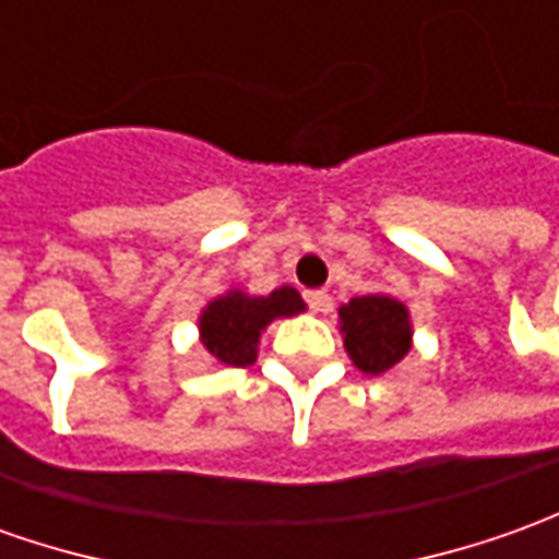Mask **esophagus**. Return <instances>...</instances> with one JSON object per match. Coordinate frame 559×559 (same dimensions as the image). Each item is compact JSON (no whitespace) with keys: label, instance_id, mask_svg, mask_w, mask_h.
I'll return each instance as SVG.
<instances>
[{"label":"esophagus","instance_id":"1","mask_svg":"<svg viewBox=\"0 0 559 559\" xmlns=\"http://www.w3.org/2000/svg\"><path fill=\"white\" fill-rule=\"evenodd\" d=\"M306 302H309L311 311H330V306H333L328 290H306Z\"/></svg>","mask_w":559,"mask_h":559}]
</instances>
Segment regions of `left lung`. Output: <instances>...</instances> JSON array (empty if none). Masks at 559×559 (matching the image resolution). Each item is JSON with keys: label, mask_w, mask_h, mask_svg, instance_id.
<instances>
[{"label": "left lung", "mask_w": 559, "mask_h": 559, "mask_svg": "<svg viewBox=\"0 0 559 559\" xmlns=\"http://www.w3.org/2000/svg\"><path fill=\"white\" fill-rule=\"evenodd\" d=\"M340 333L360 373H389L413 348L409 309L389 294H367L340 306Z\"/></svg>", "instance_id": "left-lung-1"}]
</instances>
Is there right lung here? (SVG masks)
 Here are the masks:
<instances>
[{
    "instance_id": "add662e5",
    "label": "right lung",
    "mask_w": 559,
    "mask_h": 559,
    "mask_svg": "<svg viewBox=\"0 0 559 559\" xmlns=\"http://www.w3.org/2000/svg\"><path fill=\"white\" fill-rule=\"evenodd\" d=\"M299 311H306V302L299 290L287 284L265 296L231 287L201 309L199 340L216 364L248 367L257 360L263 330L275 318H294Z\"/></svg>"
}]
</instances>
